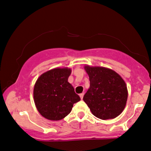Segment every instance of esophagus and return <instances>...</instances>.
I'll return each mask as SVG.
<instances>
[{"label":"esophagus","instance_id":"34e87169","mask_svg":"<svg viewBox=\"0 0 151 151\" xmlns=\"http://www.w3.org/2000/svg\"><path fill=\"white\" fill-rule=\"evenodd\" d=\"M84 94V93H80V94H79V96H80V98L81 99H83Z\"/></svg>","mask_w":151,"mask_h":151}]
</instances>
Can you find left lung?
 I'll return each mask as SVG.
<instances>
[{"instance_id":"obj_1","label":"left lung","mask_w":151,"mask_h":151,"mask_svg":"<svg viewBox=\"0 0 151 151\" xmlns=\"http://www.w3.org/2000/svg\"><path fill=\"white\" fill-rule=\"evenodd\" d=\"M90 87L83 100L95 116L103 120L114 119L126 106L128 90L124 79L110 69L101 67H84Z\"/></svg>"}]
</instances>
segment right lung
Masks as SVG:
<instances>
[{
  "mask_svg": "<svg viewBox=\"0 0 151 151\" xmlns=\"http://www.w3.org/2000/svg\"><path fill=\"white\" fill-rule=\"evenodd\" d=\"M71 70L56 68L42 74L34 86V101L40 114L46 119L59 121L67 116L80 97L68 82Z\"/></svg>",
  "mask_w": 151,
  "mask_h": 151,
  "instance_id": "obj_1",
  "label": "right lung"
}]
</instances>
